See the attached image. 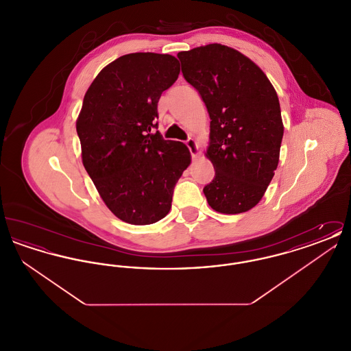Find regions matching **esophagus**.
I'll list each match as a JSON object with an SVG mask.
<instances>
[{
    "instance_id": "34e87169",
    "label": "esophagus",
    "mask_w": 351,
    "mask_h": 351,
    "mask_svg": "<svg viewBox=\"0 0 351 351\" xmlns=\"http://www.w3.org/2000/svg\"><path fill=\"white\" fill-rule=\"evenodd\" d=\"M185 143H186V147L189 149L191 154H192V158H196L199 155V145H197V142L193 138H189Z\"/></svg>"
}]
</instances>
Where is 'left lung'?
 Wrapping results in <instances>:
<instances>
[{
  "instance_id": "obj_1",
  "label": "left lung",
  "mask_w": 351,
  "mask_h": 351,
  "mask_svg": "<svg viewBox=\"0 0 351 351\" xmlns=\"http://www.w3.org/2000/svg\"><path fill=\"white\" fill-rule=\"evenodd\" d=\"M178 58L210 117L205 156L216 173L204 195L218 213H245L262 200L279 163L284 126L276 90L261 67L232 47L212 43Z\"/></svg>"
}]
</instances>
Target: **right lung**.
Listing matches in <instances>:
<instances>
[{
    "label": "right lung",
    "mask_w": 351,
    "mask_h": 351,
    "mask_svg": "<svg viewBox=\"0 0 351 351\" xmlns=\"http://www.w3.org/2000/svg\"><path fill=\"white\" fill-rule=\"evenodd\" d=\"M179 72L172 55L134 52L102 68L85 92L76 119L82 160L105 205L123 222L150 225L166 217L191 165L184 143L152 133L158 101Z\"/></svg>",
    "instance_id": "1"
}]
</instances>
